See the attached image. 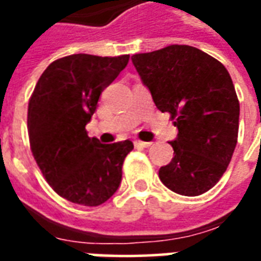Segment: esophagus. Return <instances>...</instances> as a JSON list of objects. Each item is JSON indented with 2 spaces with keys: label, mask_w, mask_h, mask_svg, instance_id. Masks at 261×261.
I'll list each match as a JSON object with an SVG mask.
<instances>
[{
  "label": "esophagus",
  "mask_w": 261,
  "mask_h": 261,
  "mask_svg": "<svg viewBox=\"0 0 261 261\" xmlns=\"http://www.w3.org/2000/svg\"><path fill=\"white\" fill-rule=\"evenodd\" d=\"M134 145H136V148H148L152 145V142H145L140 141V140H136V141H134Z\"/></svg>",
  "instance_id": "34e87169"
}]
</instances>
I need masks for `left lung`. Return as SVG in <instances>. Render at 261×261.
Returning <instances> with one entry per match:
<instances>
[{
	"mask_svg": "<svg viewBox=\"0 0 261 261\" xmlns=\"http://www.w3.org/2000/svg\"><path fill=\"white\" fill-rule=\"evenodd\" d=\"M131 60L156 108L168 112L179 130L170 142L175 156L159 169V179L181 196L208 192L225 173L238 142L239 100L229 72L186 44Z\"/></svg>",
	"mask_w": 261,
	"mask_h": 261,
	"instance_id": "left-lung-1",
	"label": "left lung"
}]
</instances>
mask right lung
I'll return each instance as SVG.
<instances>
[{"mask_svg": "<svg viewBox=\"0 0 261 261\" xmlns=\"http://www.w3.org/2000/svg\"><path fill=\"white\" fill-rule=\"evenodd\" d=\"M130 56L72 54L53 61L37 81L28 106V133L37 166L54 192L96 207L119 189L130 140L100 144L85 125L99 96L125 68Z\"/></svg>", "mask_w": 261, "mask_h": 261, "instance_id": "add662e5", "label": "right lung"}]
</instances>
